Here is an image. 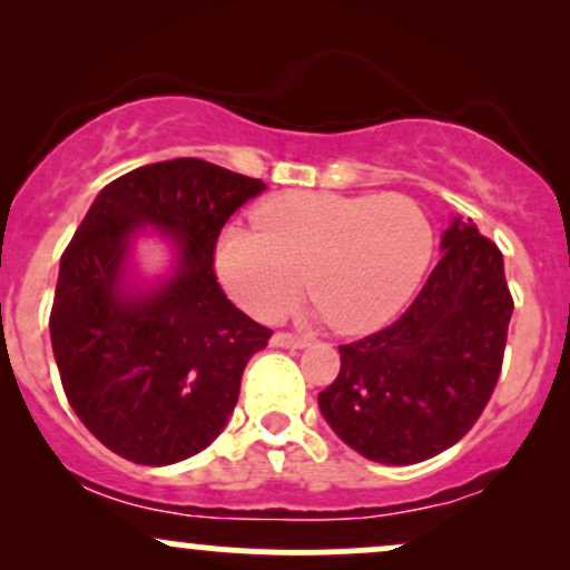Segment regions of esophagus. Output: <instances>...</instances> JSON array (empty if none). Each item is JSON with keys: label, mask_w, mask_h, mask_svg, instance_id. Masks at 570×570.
<instances>
[{"label": "esophagus", "mask_w": 570, "mask_h": 570, "mask_svg": "<svg viewBox=\"0 0 570 570\" xmlns=\"http://www.w3.org/2000/svg\"><path fill=\"white\" fill-rule=\"evenodd\" d=\"M271 343L276 345V348H305V345H311V340L292 335V332H276Z\"/></svg>", "instance_id": "1"}]
</instances>
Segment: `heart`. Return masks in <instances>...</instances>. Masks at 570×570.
Instances as JSON below:
<instances>
[{"mask_svg":"<svg viewBox=\"0 0 570 570\" xmlns=\"http://www.w3.org/2000/svg\"><path fill=\"white\" fill-rule=\"evenodd\" d=\"M254 227L219 235L217 276L257 318H278L305 289L340 332L394 318L426 276L434 227L402 193H284L254 212Z\"/></svg>","mask_w":570,"mask_h":570,"instance_id":"1","label":"heart"}]
</instances>
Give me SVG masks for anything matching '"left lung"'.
Wrapping results in <instances>:
<instances>
[{
    "label": "left lung",
    "instance_id": "left-lung-1",
    "mask_svg": "<svg viewBox=\"0 0 570 570\" xmlns=\"http://www.w3.org/2000/svg\"><path fill=\"white\" fill-rule=\"evenodd\" d=\"M442 252L394 324L340 345V375L318 394L332 431L370 461L407 466L453 448L499 383L514 307L499 246L455 217Z\"/></svg>",
    "mask_w": 570,
    "mask_h": 570
}]
</instances>
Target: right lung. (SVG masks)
Listing matches in <instances>:
<instances>
[{
  "instance_id": "right-lung-1",
  "label": "right lung",
  "mask_w": 570,
  "mask_h": 570,
  "mask_svg": "<svg viewBox=\"0 0 570 570\" xmlns=\"http://www.w3.org/2000/svg\"><path fill=\"white\" fill-rule=\"evenodd\" d=\"M265 185L200 158L117 176L61 254L50 340L63 394L85 429L141 466H168L219 436L248 358L273 332L222 292L214 248L235 208ZM173 233L180 263L155 291L125 286L129 238Z\"/></svg>"
}]
</instances>
